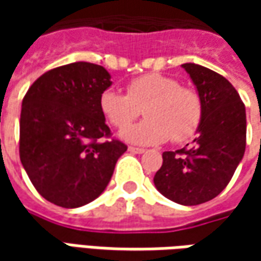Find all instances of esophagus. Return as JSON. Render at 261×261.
<instances>
[{
    "label": "esophagus",
    "instance_id": "34e87169",
    "mask_svg": "<svg viewBox=\"0 0 261 261\" xmlns=\"http://www.w3.org/2000/svg\"><path fill=\"white\" fill-rule=\"evenodd\" d=\"M129 151L134 152V154H144L145 152L144 148H138V146H129Z\"/></svg>",
    "mask_w": 261,
    "mask_h": 261
}]
</instances>
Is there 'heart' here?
Segmentation results:
<instances>
[{
  "instance_id": "heart-1",
  "label": "heart",
  "mask_w": 261,
  "mask_h": 261,
  "mask_svg": "<svg viewBox=\"0 0 261 261\" xmlns=\"http://www.w3.org/2000/svg\"><path fill=\"white\" fill-rule=\"evenodd\" d=\"M100 112L116 129H124L144 109L147 119L122 132V138L141 145L185 142L199 130L203 101L192 87L180 86L173 76L149 72L132 80L126 94L106 90L98 98Z\"/></svg>"
}]
</instances>
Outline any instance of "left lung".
I'll use <instances>...</instances> for the list:
<instances>
[{"mask_svg":"<svg viewBox=\"0 0 261 261\" xmlns=\"http://www.w3.org/2000/svg\"><path fill=\"white\" fill-rule=\"evenodd\" d=\"M203 101V120L192 145L163 152L154 175L156 190L175 203L195 206L219 195L246 151V107L232 84L218 72L183 64Z\"/></svg>","mask_w":261,"mask_h":261,"instance_id":"1","label":"left lung"}]
</instances>
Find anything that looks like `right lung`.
Wrapping results in <instances>:
<instances>
[{"label": "right lung", "instance_id": "obj_1", "mask_svg": "<svg viewBox=\"0 0 261 261\" xmlns=\"http://www.w3.org/2000/svg\"><path fill=\"white\" fill-rule=\"evenodd\" d=\"M112 86L103 66L74 62L40 75L27 90L20 115V160L35 189L62 207L93 202L109 185L127 149L100 112Z\"/></svg>", "mask_w": 261, "mask_h": 261}]
</instances>
